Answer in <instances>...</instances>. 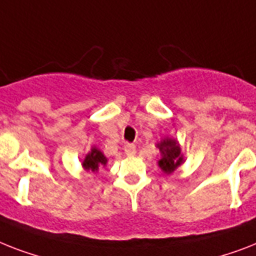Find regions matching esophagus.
Here are the masks:
<instances>
[{"label":"esophagus","instance_id":"esophagus-1","mask_svg":"<svg viewBox=\"0 0 256 256\" xmlns=\"http://www.w3.org/2000/svg\"><path fill=\"white\" fill-rule=\"evenodd\" d=\"M135 152H136V147H135V144L128 143V144L124 146V154H126V155L132 156V155H135Z\"/></svg>","mask_w":256,"mask_h":256}]
</instances>
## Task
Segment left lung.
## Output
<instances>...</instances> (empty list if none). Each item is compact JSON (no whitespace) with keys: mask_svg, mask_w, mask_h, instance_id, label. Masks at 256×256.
<instances>
[{"mask_svg":"<svg viewBox=\"0 0 256 256\" xmlns=\"http://www.w3.org/2000/svg\"><path fill=\"white\" fill-rule=\"evenodd\" d=\"M158 148L162 154V158L159 159L158 164L162 168V171L167 175L172 174L184 162L182 148L178 146L176 139L168 138V136L162 139L160 142L158 143Z\"/></svg>","mask_w":256,"mask_h":256,"instance_id":"left-lung-1","label":"left lung"}]
</instances>
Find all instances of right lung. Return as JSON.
Returning <instances> with one entry per match:
<instances>
[{"instance_id": "add662e5", "label": "right lung", "mask_w": 256, "mask_h": 256, "mask_svg": "<svg viewBox=\"0 0 256 256\" xmlns=\"http://www.w3.org/2000/svg\"><path fill=\"white\" fill-rule=\"evenodd\" d=\"M106 163H108L106 156H105V155H104L98 148L92 147V150L85 155L84 160L81 162V166H82V168H84L85 171L97 172L98 171V168L105 167Z\"/></svg>"}]
</instances>
